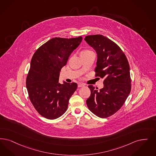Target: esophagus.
<instances>
[{
  "instance_id": "34e87169",
  "label": "esophagus",
  "mask_w": 156,
  "mask_h": 156,
  "mask_svg": "<svg viewBox=\"0 0 156 156\" xmlns=\"http://www.w3.org/2000/svg\"><path fill=\"white\" fill-rule=\"evenodd\" d=\"M85 86V84L83 83H79L78 85V87H83Z\"/></svg>"
}]
</instances>
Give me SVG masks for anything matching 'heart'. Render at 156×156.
I'll return each instance as SVG.
<instances>
[{
    "label": "heart",
    "instance_id": "obj_1",
    "mask_svg": "<svg viewBox=\"0 0 156 156\" xmlns=\"http://www.w3.org/2000/svg\"><path fill=\"white\" fill-rule=\"evenodd\" d=\"M90 50H84V51H82V52H87V51H89Z\"/></svg>",
    "mask_w": 156,
    "mask_h": 156
}]
</instances>
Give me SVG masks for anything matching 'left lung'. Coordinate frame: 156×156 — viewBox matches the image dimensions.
I'll use <instances>...</instances> for the list:
<instances>
[{"instance_id":"8db88e82","label":"left lung","mask_w":156,"mask_h":156,"mask_svg":"<svg viewBox=\"0 0 156 156\" xmlns=\"http://www.w3.org/2000/svg\"><path fill=\"white\" fill-rule=\"evenodd\" d=\"M84 39L97 53L95 76L104 78V87L100 90L88 86L90 96L87 105L96 116L107 118L119 111L131 92L129 62L121 49L108 37L94 35Z\"/></svg>"}]
</instances>
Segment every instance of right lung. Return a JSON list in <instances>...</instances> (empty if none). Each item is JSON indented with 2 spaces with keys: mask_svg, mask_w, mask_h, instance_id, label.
Wrapping results in <instances>:
<instances>
[{
  "mask_svg": "<svg viewBox=\"0 0 156 156\" xmlns=\"http://www.w3.org/2000/svg\"><path fill=\"white\" fill-rule=\"evenodd\" d=\"M82 40V37H53L39 47L32 57L26 87L32 105L46 119L62 116L77 88L76 83L61 84L58 80L61 69Z\"/></svg>",
  "mask_w": 156,
  "mask_h": 156,
  "instance_id": "1",
  "label": "right lung"
}]
</instances>
